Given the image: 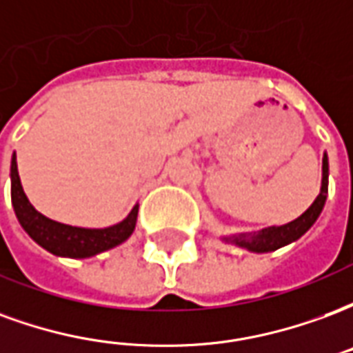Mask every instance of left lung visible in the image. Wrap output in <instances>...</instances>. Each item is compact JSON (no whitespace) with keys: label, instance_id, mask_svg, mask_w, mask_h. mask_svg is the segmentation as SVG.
Returning a JSON list of instances; mask_svg holds the SVG:
<instances>
[{"label":"left lung","instance_id":"8db88e82","mask_svg":"<svg viewBox=\"0 0 353 353\" xmlns=\"http://www.w3.org/2000/svg\"><path fill=\"white\" fill-rule=\"evenodd\" d=\"M327 187H329V159H327V153H323L321 189H319V194L316 196V200L312 202V206L303 215H299L296 219L285 223V225H280V227H266L259 232H238V234L221 236V240L225 244H234L252 253L276 252L283 245L293 244L299 238L304 236L312 229V225L318 221L319 214L325 206Z\"/></svg>","mask_w":353,"mask_h":353}]
</instances>
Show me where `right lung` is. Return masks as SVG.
I'll list each match as a JSON object with an SVG mask.
<instances>
[{"mask_svg": "<svg viewBox=\"0 0 353 353\" xmlns=\"http://www.w3.org/2000/svg\"><path fill=\"white\" fill-rule=\"evenodd\" d=\"M11 200L17 219L20 227L28 232V236L52 255L68 259H88L101 252L113 250L132 236L138 221L139 204L132 208L130 214L123 221L103 229L72 227L49 219L30 204L26 192L22 189L17 168V153H12L11 159Z\"/></svg>", "mask_w": 353, "mask_h": 353, "instance_id": "right-lung-1", "label": "right lung"}]
</instances>
